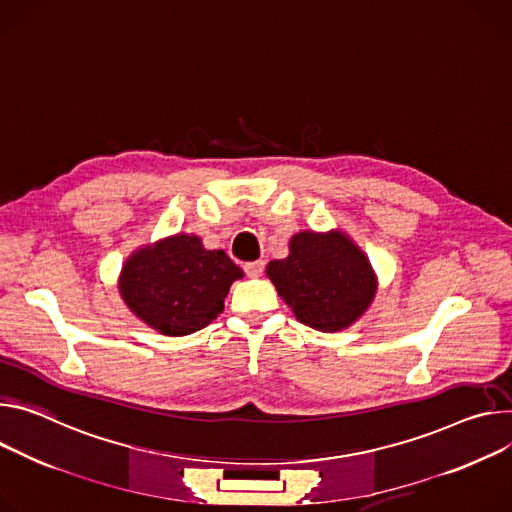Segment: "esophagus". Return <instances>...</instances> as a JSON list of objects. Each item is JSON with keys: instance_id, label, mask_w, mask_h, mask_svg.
<instances>
[{"instance_id": "34e87169", "label": "esophagus", "mask_w": 512, "mask_h": 512, "mask_svg": "<svg viewBox=\"0 0 512 512\" xmlns=\"http://www.w3.org/2000/svg\"><path fill=\"white\" fill-rule=\"evenodd\" d=\"M263 267H265V261H251V263H245V271L249 277H259L263 273Z\"/></svg>"}]
</instances>
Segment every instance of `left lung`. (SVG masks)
<instances>
[{"label": "left lung", "mask_w": 512, "mask_h": 512, "mask_svg": "<svg viewBox=\"0 0 512 512\" xmlns=\"http://www.w3.org/2000/svg\"><path fill=\"white\" fill-rule=\"evenodd\" d=\"M288 247V257L269 261L265 273L302 324L339 333L367 312L378 275L347 232L300 230Z\"/></svg>", "instance_id": "8db88e82"}]
</instances>
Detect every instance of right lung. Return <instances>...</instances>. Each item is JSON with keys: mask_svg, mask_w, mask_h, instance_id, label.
<instances>
[{"mask_svg": "<svg viewBox=\"0 0 512 512\" xmlns=\"http://www.w3.org/2000/svg\"><path fill=\"white\" fill-rule=\"evenodd\" d=\"M243 269L222 249H206L198 235L177 232L134 249L122 263L118 292L128 310L167 337L192 335L224 310Z\"/></svg>", "mask_w": 512, "mask_h": 512, "instance_id": "right-lung-1", "label": "right lung"}]
</instances>
